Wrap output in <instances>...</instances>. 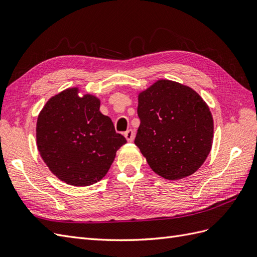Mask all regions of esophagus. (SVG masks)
<instances>
[{
	"mask_svg": "<svg viewBox=\"0 0 257 257\" xmlns=\"http://www.w3.org/2000/svg\"><path fill=\"white\" fill-rule=\"evenodd\" d=\"M135 131L133 129H129L124 133V138H126L128 142H133L135 140Z\"/></svg>",
	"mask_w": 257,
	"mask_h": 257,
	"instance_id": "34e87169",
	"label": "esophagus"
}]
</instances>
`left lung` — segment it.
Listing matches in <instances>:
<instances>
[{
    "mask_svg": "<svg viewBox=\"0 0 257 257\" xmlns=\"http://www.w3.org/2000/svg\"><path fill=\"white\" fill-rule=\"evenodd\" d=\"M135 144L154 173L178 180L195 173L210 152L213 117L191 88L159 80L139 94Z\"/></svg>",
    "mask_w": 257,
    "mask_h": 257,
    "instance_id": "8db88e82",
    "label": "left lung"
}]
</instances>
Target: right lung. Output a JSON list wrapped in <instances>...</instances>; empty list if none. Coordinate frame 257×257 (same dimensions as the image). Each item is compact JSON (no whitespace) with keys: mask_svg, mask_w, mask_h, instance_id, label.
<instances>
[{"mask_svg":"<svg viewBox=\"0 0 257 257\" xmlns=\"http://www.w3.org/2000/svg\"><path fill=\"white\" fill-rule=\"evenodd\" d=\"M127 140L100 111L94 95L67 89L51 97L37 121V146L50 170L75 187L91 186L107 174Z\"/></svg>","mask_w":257,"mask_h":257,"instance_id":"1","label":"right lung"}]
</instances>
